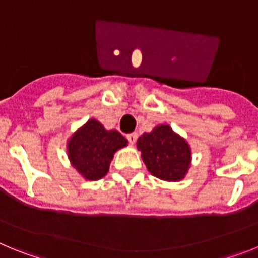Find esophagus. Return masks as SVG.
I'll return each instance as SVG.
<instances>
[{"mask_svg": "<svg viewBox=\"0 0 258 258\" xmlns=\"http://www.w3.org/2000/svg\"><path fill=\"white\" fill-rule=\"evenodd\" d=\"M127 141L131 142V145H134V143L137 142V138H138V134L137 133H131V134H127L126 136Z\"/></svg>", "mask_w": 258, "mask_h": 258, "instance_id": "obj_1", "label": "esophagus"}]
</instances>
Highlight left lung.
I'll use <instances>...</instances> for the list:
<instances>
[{"label": "left lung", "instance_id": "left-lung-1", "mask_svg": "<svg viewBox=\"0 0 258 258\" xmlns=\"http://www.w3.org/2000/svg\"><path fill=\"white\" fill-rule=\"evenodd\" d=\"M146 168L156 178L178 182L186 177L192 161L191 147L170 125H157L137 141Z\"/></svg>", "mask_w": 258, "mask_h": 258}]
</instances>
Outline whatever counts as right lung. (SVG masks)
I'll use <instances>...</instances> for the list:
<instances>
[{"label":"right lung","mask_w":258,"mask_h":258,"mask_svg":"<svg viewBox=\"0 0 258 258\" xmlns=\"http://www.w3.org/2000/svg\"><path fill=\"white\" fill-rule=\"evenodd\" d=\"M126 146L127 140L117 131H107L98 120L89 118L67 140L68 160L84 179L98 181L108 173L116 151Z\"/></svg>","instance_id":"obj_1"}]
</instances>
